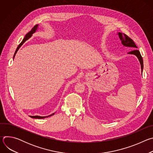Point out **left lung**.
Returning <instances> with one entry per match:
<instances>
[{
	"mask_svg": "<svg viewBox=\"0 0 153 153\" xmlns=\"http://www.w3.org/2000/svg\"><path fill=\"white\" fill-rule=\"evenodd\" d=\"M117 35L119 36V37L120 39V40H121V43L126 47H129L131 49H133V50L129 52L128 54H133L135 55L137 59H139V61L140 63V66H141V70H142V73L143 71V59L140 53V51L137 50H136V48H137V46L136 45V44L134 43V41L130 39L129 37H128L126 34H123L122 33H118Z\"/></svg>",
	"mask_w": 153,
	"mask_h": 153,
	"instance_id": "left-lung-1",
	"label": "left lung"
}]
</instances>
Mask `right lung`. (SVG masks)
<instances>
[{"mask_svg": "<svg viewBox=\"0 0 153 153\" xmlns=\"http://www.w3.org/2000/svg\"><path fill=\"white\" fill-rule=\"evenodd\" d=\"M38 26H39V25H35L33 28H32V30L29 32V33H28L27 34H26V36H25V37L24 38V39L22 40V42L20 43V44L19 45V46L17 47V49H16V51H15V53H14V56H13V59H14V57H15V56H16V54L17 53V51L19 50V49L20 48V47L24 43L28 40V39H29L31 36H32V35H33V34H34L37 30V28H38ZM54 113H53L52 114H51V115H50V116H30V117H31V118H33V119H43V118H46V117H49V116H53V115H54Z\"/></svg>", "mask_w": 153, "mask_h": 153, "instance_id": "1", "label": "right lung"}]
</instances>
